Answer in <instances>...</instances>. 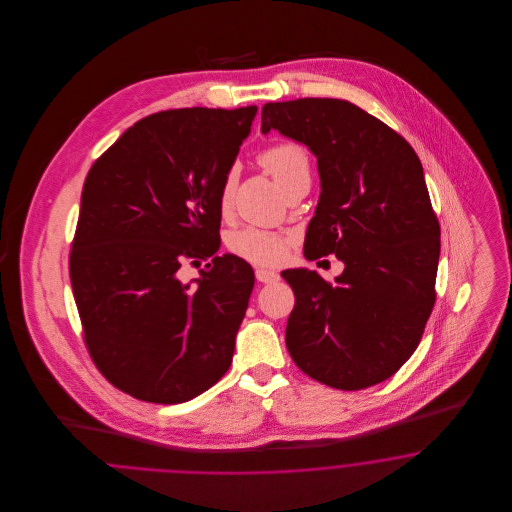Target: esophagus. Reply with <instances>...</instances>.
<instances>
[{"label":"esophagus","instance_id":"1","mask_svg":"<svg viewBox=\"0 0 512 512\" xmlns=\"http://www.w3.org/2000/svg\"><path fill=\"white\" fill-rule=\"evenodd\" d=\"M255 278H257L259 282H263V284H274V282L280 280L278 272L268 270V268H257V270H255Z\"/></svg>","mask_w":512,"mask_h":512}]
</instances>
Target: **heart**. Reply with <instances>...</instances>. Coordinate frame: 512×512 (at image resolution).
<instances>
[{"instance_id": "b5f03b06", "label": "heart", "mask_w": 512, "mask_h": 512, "mask_svg": "<svg viewBox=\"0 0 512 512\" xmlns=\"http://www.w3.org/2000/svg\"><path fill=\"white\" fill-rule=\"evenodd\" d=\"M259 163L278 182V186L288 194L293 186L303 180H311V165L305 147L295 142H278L267 147L259 155ZM236 172L228 171L220 186V213L226 215L232 205ZM228 249L240 259L253 265H280L290 253V240L280 232L261 230L255 226H245L228 236Z\"/></svg>"}]
</instances>
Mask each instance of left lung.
Here are the masks:
<instances>
[{
  "instance_id": "obj_1",
  "label": "left lung",
  "mask_w": 512,
  "mask_h": 512,
  "mask_svg": "<svg viewBox=\"0 0 512 512\" xmlns=\"http://www.w3.org/2000/svg\"><path fill=\"white\" fill-rule=\"evenodd\" d=\"M261 132L278 130L317 157L320 197L305 257L336 255L326 282L288 268L293 363L343 391L363 390L409 361L436 303L439 222L411 144L361 107L332 98L265 103Z\"/></svg>"
}]
</instances>
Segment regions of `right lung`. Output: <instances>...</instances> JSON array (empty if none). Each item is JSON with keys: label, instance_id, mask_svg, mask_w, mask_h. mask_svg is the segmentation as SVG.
I'll return each instance as SVG.
<instances>
[{"label": "right lung", "instance_id": "right-lung-1", "mask_svg": "<svg viewBox=\"0 0 512 512\" xmlns=\"http://www.w3.org/2000/svg\"><path fill=\"white\" fill-rule=\"evenodd\" d=\"M257 107L172 109L130 126L86 176L69 255L88 353L119 390L174 405L232 365L255 274L220 247V186ZM212 261L194 285L184 262Z\"/></svg>", "mask_w": 512, "mask_h": 512}]
</instances>
